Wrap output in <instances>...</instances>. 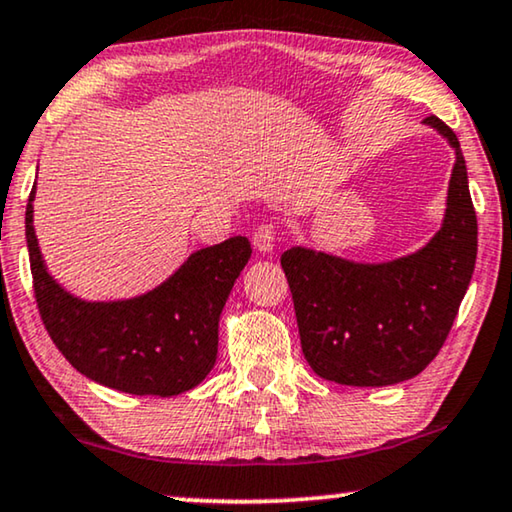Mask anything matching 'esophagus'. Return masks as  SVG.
<instances>
[{
	"mask_svg": "<svg viewBox=\"0 0 512 512\" xmlns=\"http://www.w3.org/2000/svg\"><path fill=\"white\" fill-rule=\"evenodd\" d=\"M253 243L262 255L271 253L273 246H276V230H273V225L259 227V230L253 234Z\"/></svg>",
	"mask_w": 512,
	"mask_h": 512,
	"instance_id": "obj_1",
	"label": "esophagus"
}]
</instances>
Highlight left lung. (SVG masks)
I'll use <instances>...</instances> for the list:
<instances>
[{
  "instance_id": "8db88e82",
  "label": "left lung",
  "mask_w": 512,
  "mask_h": 512,
  "mask_svg": "<svg viewBox=\"0 0 512 512\" xmlns=\"http://www.w3.org/2000/svg\"><path fill=\"white\" fill-rule=\"evenodd\" d=\"M425 124L455 149L441 230L416 253L363 264L303 246L282 253L301 349L315 375L345 386H391L439 354L476 266L478 223L457 135Z\"/></svg>"
}]
</instances>
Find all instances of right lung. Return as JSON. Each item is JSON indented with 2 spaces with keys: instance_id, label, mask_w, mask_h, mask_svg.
<instances>
[{
  "instance_id": "1",
  "label": "right lung",
  "mask_w": 512,
  "mask_h": 512,
  "mask_svg": "<svg viewBox=\"0 0 512 512\" xmlns=\"http://www.w3.org/2000/svg\"><path fill=\"white\" fill-rule=\"evenodd\" d=\"M29 193L25 236L38 312L68 363L96 384L133 395L186 393L218 356V322L234 280L248 264L250 241L232 236L195 250L165 282L121 301H85L45 269Z\"/></svg>"
}]
</instances>
